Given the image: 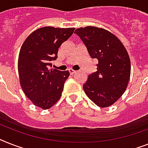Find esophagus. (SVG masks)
Segmentation results:
<instances>
[{"instance_id": "obj_1", "label": "esophagus", "mask_w": 148, "mask_h": 148, "mask_svg": "<svg viewBox=\"0 0 148 148\" xmlns=\"http://www.w3.org/2000/svg\"><path fill=\"white\" fill-rule=\"evenodd\" d=\"M69 73L71 74V75H73L74 73H76V71H75V70H73V69H69Z\"/></svg>"}]
</instances>
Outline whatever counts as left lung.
Wrapping results in <instances>:
<instances>
[{"label":"left lung","mask_w":148,"mask_h":148,"mask_svg":"<svg viewBox=\"0 0 148 148\" xmlns=\"http://www.w3.org/2000/svg\"><path fill=\"white\" fill-rule=\"evenodd\" d=\"M92 59L98 60L97 71L88 75L83 89L96 105L107 107L115 103L128 86L131 63L118 38L102 28L87 26L75 31Z\"/></svg>","instance_id":"8db88e82"}]
</instances>
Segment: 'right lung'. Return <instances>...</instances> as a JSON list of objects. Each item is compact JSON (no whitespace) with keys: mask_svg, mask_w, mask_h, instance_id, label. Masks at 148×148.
Here are the masks:
<instances>
[{"mask_svg":"<svg viewBox=\"0 0 148 148\" xmlns=\"http://www.w3.org/2000/svg\"><path fill=\"white\" fill-rule=\"evenodd\" d=\"M75 28H40L28 36L18 59L19 82L26 97L44 110L53 107L60 98L69 71L50 69L57 58L58 48Z\"/></svg>","mask_w":148,"mask_h":148,"instance_id":"right-lung-1","label":"right lung"}]
</instances>
